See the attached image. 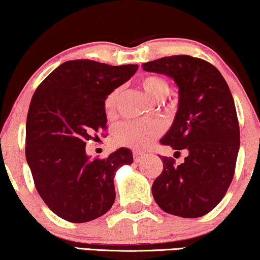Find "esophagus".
I'll return each instance as SVG.
<instances>
[{
  "mask_svg": "<svg viewBox=\"0 0 260 260\" xmlns=\"http://www.w3.org/2000/svg\"><path fill=\"white\" fill-rule=\"evenodd\" d=\"M134 161L135 162H140L142 158L144 157V152H142V151H134Z\"/></svg>",
  "mask_w": 260,
  "mask_h": 260,
  "instance_id": "obj_1",
  "label": "esophagus"
}]
</instances>
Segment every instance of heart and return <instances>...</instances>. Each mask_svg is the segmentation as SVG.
<instances>
[{"mask_svg": "<svg viewBox=\"0 0 260 260\" xmlns=\"http://www.w3.org/2000/svg\"><path fill=\"white\" fill-rule=\"evenodd\" d=\"M141 85L144 91L155 101H163L169 93L170 86L166 78L161 76H145L141 79ZM122 87H116L110 91L104 98V111L108 117L115 115L118 105ZM163 130L162 124L158 122H137L129 120L119 124L115 129V140L119 145L136 150L148 148Z\"/></svg>", "mask_w": 260, "mask_h": 260, "instance_id": "obj_1", "label": "heart"}]
</instances>
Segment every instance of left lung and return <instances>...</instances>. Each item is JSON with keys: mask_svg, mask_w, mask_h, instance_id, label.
Listing matches in <instances>:
<instances>
[{"mask_svg": "<svg viewBox=\"0 0 260 260\" xmlns=\"http://www.w3.org/2000/svg\"><path fill=\"white\" fill-rule=\"evenodd\" d=\"M143 69L167 74L179 86V110L161 144L187 152L180 166L159 156L163 170L152 195L169 214L199 218L222 200L236 172L240 130L232 93L219 70L200 58L165 56Z\"/></svg>", "mask_w": 260, "mask_h": 260, "instance_id": "obj_1", "label": "left lung"}]
</instances>
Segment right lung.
I'll use <instances>...</instances> for the list:
<instances>
[{"label": "right lung", "mask_w": 260, "mask_h": 260, "mask_svg": "<svg viewBox=\"0 0 260 260\" xmlns=\"http://www.w3.org/2000/svg\"><path fill=\"white\" fill-rule=\"evenodd\" d=\"M137 69L71 60L34 92L26 123V158L39 195L63 220L91 221L115 202L113 177L117 169L134 162L133 152L120 148L105 158H90L85 145L108 127L106 94Z\"/></svg>", "instance_id": "add662e5"}]
</instances>
